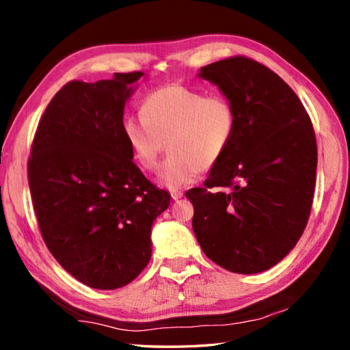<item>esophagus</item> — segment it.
<instances>
[{"label":"esophagus","instance_id":"obj_1","mask_svg":"<svg viewBox=\"0 0 350 350\" xmlns=\"http://www.w3.org/2000/svg\"><path fill=\"white\" fill-rule=\"evenodd\" d=\"M183 197V192H180V191H173L171 192V198L174 200V202H177V200H180Z\"/></svg>","mask_w":350,"mask_h":350}]
</instances>
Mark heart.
<instances>
[{"label":"heart","instance_id":"b5f03b06","mask_svg":"<svg viewBox=\"0 0 350 350\" xmlns=\"http://www.w3.org/2000/svg\"><path fill=\"white\" fill-rule=\"evenodd\" d=\"M143 117H126L123 135L138 165L154 171L170 150L158 182L168 189L192 183L202 170L217 163L233 141L237 117L224 96H206L187 85L170 84L147 94Z\"/></svg>","mask_w":350,"mask_h":350}]
</instances>
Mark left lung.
I'll return each mask as SVG.
<instances>
[{"label": "left lung", "instance_id": "left-lung-1", "mask_svg": "<svg viewBox=\"0 0 350 350\" xmlns=\"http://www.w3.org/2000/svg\"><path fill=\"white\" fill-rule=\"evenodd\" d=\"M234 107L237 126L204 188L187 197L204 254L234 273L281 262L304 233L313 203L317 146L298 96L277 73L247 57L200 69Z\"/></svg>", "mask_w": 350, "mask_h": 350}]
</instances>
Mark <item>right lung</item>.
<instances>
[{"mask_svg":"<svg viewBox=\"0 0 350 350\" xmlns=\"http://www.w3.org/2000/svg\"><path fill=\"white\" fill-rule=\"evenodd\" d=\"M143 72L72 81L40 118L28 183L51 254L83 284H129L152 257V226L170 194L133 163L122 123Z\"/></svg>","mask_w":350,"mask_h":350,"instance_id":"right-lung-1","label":"right lung"}]
</instances>
